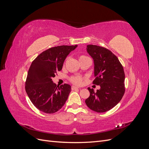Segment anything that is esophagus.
<instances>
[{
  "label": "esophagus",
  "instance_id": "obj_1",
  "mask_svg": "<svg viewBox=\"0 0 149 149\" xmlns=\"http://www.w3.org/2000/svg\"><path fill=\"white\" fill-rule=\"evenodd\" d=\"M71 89H72V90H74V89H79V88L76 86H72Z\"/></svg>",
  "mask_w": 149,
  "mask_h": 149
}]
</instances>
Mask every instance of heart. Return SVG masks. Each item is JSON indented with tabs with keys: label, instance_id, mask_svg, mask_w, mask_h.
<instances>
[{
	"label": "heart",
	"instance_id": "1",
	"mask_svg": "<svg viewBox=\"0 0 149 149\" xmlns=\"http://www.w3.org/2000/svg\"><path fill=\"white\" fill-rule=\"evenodd\" d=\"M85 56H84V55H80L79 59L80 58H82ZM83 78L82 77H81V76H73V77L71 78V79H70L71 81L76 84H81L83 82Z\"/></svg>",
	"mask_w": 149,
	"mask_h": 149
}]
</instances>
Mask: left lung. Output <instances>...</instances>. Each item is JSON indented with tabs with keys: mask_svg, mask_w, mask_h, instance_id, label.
<instances>
[{
	"mask_svg": "<svg viewBox=\"0 0 149 149\" xmlns=\"http://www.w3.org/2000/svg\"><path fill=\"white\" fill-rule=\"evenodd\" d=\"M87 52L94 60L93 83L101 88L94 92L88 88L90 96L85 101L87 106L97 112L109 111L120 102L125 93L123 66L114 53L102 47L88 45Z\"/></svg>",
	"mask_w": 149,
	"mask_h": 149,
	"instance_id": "1",
	"label": "left lung"
}]
</instances>
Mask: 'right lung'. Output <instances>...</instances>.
<instances>
[{
    "label": "right lung",
    "mask_w": 149,
    "mask_h": 149,
    "mask_svg": "<svg viewBox=\"0 0 149 149\" xmlns=\"http://www.w3.org/2000/svg\"><path fill=\"white\" fill-rule=\"evenodd\" d=\"M77 45H61L43 52L32 61L25 82V91L38 110L53 114L64 106L71 92L68 84L58 86L52 79L61 70L69 53Z\"/></svg>",
    "instance_id": "1"
}]
</instances>
